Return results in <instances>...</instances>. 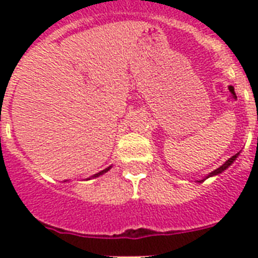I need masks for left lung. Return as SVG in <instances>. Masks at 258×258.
<instances>
[{"label":"left lung","mask_w":258,"mask_h":258,"mask_svg":"<svg viewBox=\"0 0 258 258\" xmlns=\"http://www.w3.org/2000/svg\"><path fill=\"white\" fill-rule=\"evenodd\" d=\"M238 155H240V153H237L236 155H233L232 158H229L228 161L225 162L224 165H222V166H220V167H218V169H216V170H214V171H212V172H210V174H209V175H206V176H205L204 179L196 180V182H198V183H202V182H204L205 179H208V178H210V176H216V175H218V174H221V172H222V171H225V170L228 169L229 166H232V163H233V162H234V161H236L237 158H238Z\"/></svg>","instance_id":"left-lung-1"}]
</instances>
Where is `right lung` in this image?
<instances>
[{"label": "right lung", "instance_id": "1", "mask_svg": "<svg viewBox=\"0 0 258 258\" xmlns=\"http://www.w3.org/2000/svg\"><path fill=\"white\" fill-rule=\"evenodd\" d=\"M111 167H112V166H109V167H107V169L101 170V171H100V172H97V174H93L92 176H89V178H87V180H88V179H92V178H97V176L103 175V174H105V172H107V171H109V169H111Z\"/></svg>", "mask_w": 258, "mask_h": 258}]
</instances>
